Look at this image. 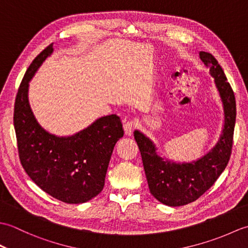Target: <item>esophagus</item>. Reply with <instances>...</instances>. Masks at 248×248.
I'll return each instance as SVG.
<instances>
[{"instance_id":"34e87169","label":"esophagus","mask_w":248,"mask_h":248,"mask_svg":"<svg viewBox=\"0 0 248 248\" xmlns=\"http://www.w3.org/2000/svg\"><path fill=\"white\" fill-rule=\"evenodd\" d=\"M135 128V124L132 120H128L125 121L124 124V134L127 136H131L133 133V130Z\"/></svg>"}]
</instances>
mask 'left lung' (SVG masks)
<instances>
[{"label": "left lung", "instance_id": "left-lung-1", "mask_svg": "<svg viewBox=\"0 0 248 248\" xmlns=\"http://www.w3.org/2000/svg\"><path fill=\"white\" fill-rule=\"evenodd\" d=\"M199 56L214 78L223 102L224 129L217 145L197 161L176 163L157 155L154 141L140 131H134L150 193L170 207L193 202L207 192L227 166L232 149L236 116L233 91L215 57L203 51Z\"/></svg>", "mask_w": 248, "mask_h": 248}]
</instances>
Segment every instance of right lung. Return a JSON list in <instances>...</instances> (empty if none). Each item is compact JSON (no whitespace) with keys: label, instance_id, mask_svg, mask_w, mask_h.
<instances>
[{"label":"right lung","instance_id":"1","mask_svg":"<svg viewBox=\"0 0 248 248\" xmlns=\"http://www.w3.org/2000/svg\"><path fill=\"white\" fill-rule=\"evenodd\" d=\"M50 45L36 56L21 82L15 102L14 125L20 162L43 191L67 203H83L102 191L117 140L124 136L117 115L97 119L71 136H56L41 127L29 102V83L46 57Z\"/></svg>","mask_w":248,"mask_h":248}]
</instances>
